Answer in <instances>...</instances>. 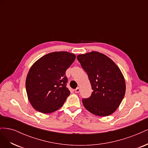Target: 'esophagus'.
Here are the masks:
<instances>
[{"mask_svg":"<svg viewBox=\"0 0 148 148\" xmlns=\"http://www.w3.org/2000/svg\"><path fill=\"white\" fill-rule=\"evenodd\" d=\"M79 91H80L79 88H76V89H75V92L76 93H78V92H79Z\"/></svg>","mask_w":148,"mask_h":148,"instance_id":"esophagus-1","label":"esophagus"}]
</instances>
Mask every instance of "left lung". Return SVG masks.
I'll return each instance as SVG.
<instances>
[{"mask_svg":"<svg viewBox=\"0 0 148 148\" xmlns=\"http://www.w3.org/2000/svg\"><path fill=\"white\" fill-rule=\"evenodd\" d=\"M91 84V96L82 102L89 112L105 117L113 114L122 102L126 86L122 73L109 57L96 51L77 56Z\"/></svg>","mask_w":148,"mask_h":148,"instance_id":"1","label":"left lung"}]
</instances>
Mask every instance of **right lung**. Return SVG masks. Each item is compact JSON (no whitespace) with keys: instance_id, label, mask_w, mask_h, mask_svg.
Listing matches in <instances>:
<instances>
[{"instance_id":"right-lung-1","label":"right lung","mask_w":148,"mask_h":148,"mask_svg":"<svg viewBox=\"0 0 148 148\" xmlns=\"http://www.w3.org/2000/svg\"><path fill=\"white\" fill-rule=\"evenodd\" d=\"M76 56L65 51L47 53L31 66L26 79V90L33 108L43 114L59 109L70 92L66 88V70Z\"/></svg>"}]
</instances>
